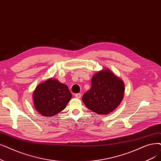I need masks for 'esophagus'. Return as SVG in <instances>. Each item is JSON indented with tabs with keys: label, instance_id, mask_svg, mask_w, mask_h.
<instances>
[{
	"label": "esophagus",
	"instance_id": "obj_1",
	"mask_svg": "<svg viewBox=\"0 0 161 161\" xmlns=\"http://www.w3.org/2000/svg\"><path fill=\"white\" fill-rule=\"evenodd\" d=\"M74 96L75 97V98H77V99H80L81 95V93H77V94H75Z\"/></svg>",
	"mask_w": 161,
	"mask_h": 161
}]
</instances>
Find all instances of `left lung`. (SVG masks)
<instances>
[{"instance_id": "1", "label": "left lung", "mask_w": 161, "mask_h": 161, "mask_svg": "<svg viewBox=\"0 0 161 161\" xmlns=\"http://www.w3.org/2000/svg\"><path fill=\"white\" fill-rule=\"evenodd\" d=\"M124 91V81L107 68L93 75L92 87L83 95L82 101L91 110L107 115L120 105Z\"/></svg>"}]
</instances>
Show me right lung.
<instances>
[{
  "instance_id": "obj_1",
  "label": "right lung",
  "mask_w": 161,
  "mask_h": 161,
  "mask_svg": "<svg viewBox=\"0 0 161 161\" xmlns=\"http://www.w3.org/2000/svg\"><path fill=\"white\" fill-rule=\"evenodd\" d=\"M72 97L66 85L57 79L48 78L39 83L33 92L34 107L41 115L53 116L65 108Z\"/></svg>"
}]
</instances>
